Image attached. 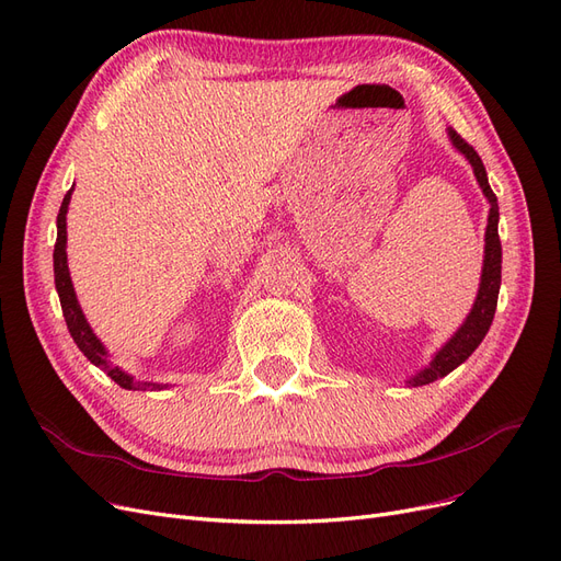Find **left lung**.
<instances>
[{
    "label": "left lung",
    "mask_w": 561,
    "mask_h": 561,
    "mask_svg": "<svg viewBox=\"0 0 561 561\" xmlns=\"http://www.w3.org/2000/svg\"><path fill=\"white\" fill-rule=\"evenodd\" d=\"M451 142L456 145L458 151H463L466 159L470 161L474 178H478L484 196L491 203L489 210V225H486V248H484V268H482V283H480V293L478 299H474V307L468 316V320L461 325L449 342L445 344V348L439 351L433 363L419 371V375L410 381L412 386H426L435 379L447 377L451 369H456L463 360H468V355L482 344L484 334L491 328V320H494L496 313V304H499V287H501V239H499V201L496 194L491 192L489 180H486V171L484 163L480 159L478 151L472 149V145H468L461 135L456 130H449Z\"/></svg>",
    "instance_id": "8db88e82"
}]
</instances>
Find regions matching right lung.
<instances>
[{"label": "right lung", "mask_w": 561, "mask_h": 561, "mask_svg": "<svg viewBox=\"0 0 561 561\" xmlns=\"http://www.w3.org/2000/svg\"><path fill=\"white\" fill-rule=\"evenodd\" d=\"M72 190L65 194L62 206L58 213V239H56V250H54V274H56V290L60 297V307H62V316L67 322V330H70L75 344L81 348V353L87 358L98 365L103 371H107V377H112L122 388L128 390H157L161 388L159 383H147V381H133V377H128L126 371H122L118 367H112L107 360V353L103 348V344L98 342V336L93 334V330L89 328L87 318H83L79 301L75 295V287L70 280V271H67V252H65V243H67V229H65V213H67V203H70Z\"/></svg>", "instance_id": "add662e5"}]
</instances>
